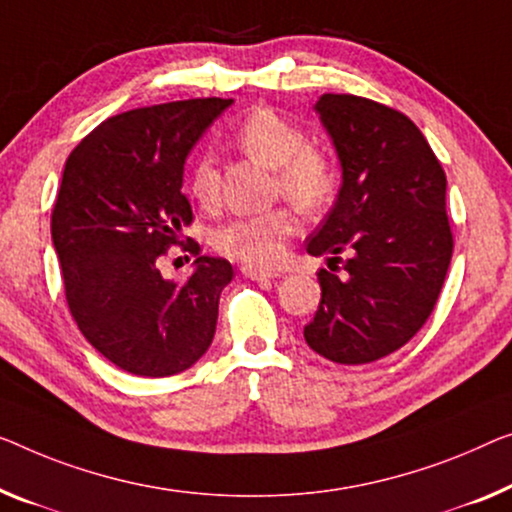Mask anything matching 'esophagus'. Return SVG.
<instances>
[{
    "mask_svg": "<svg viewBox=\"0 0 512 512\" xmlns=\"http://www.w3.org/2000/svg\"><path fill=\"white\" fill-rule=\"evenodd\" d=\"M243 276H246L248 280H273L278 278V273H269V271H259V269H253V266H243L241 269Z\"/></svg>",
    "mask_w": 512,
    "mask_h": 512,
    "instance_id": "1",
    "label": "esophagus"
}]
</instances>
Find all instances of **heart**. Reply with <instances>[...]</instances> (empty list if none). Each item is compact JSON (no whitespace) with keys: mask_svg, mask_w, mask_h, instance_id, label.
Instances as JSON below:
<instances>
[{"mask_svg":"<svg viewBox=\"0 0 512 512\" xmlns=\"http://www.w3.org/2000/svg\"><path fill=\"white\" fill-rule=\"evenodd\" d=\"M236 142L246 154L269 170H276L282 193L303 209H315L333 190V165L322 151L305 147L299 126L273 112L259 108L236 128ZM190 193L204 207L218 200V170L211 158H202L190 177ZM294 216L287 209H273L257 216L234 218L213 234V246L239 262L262 266L278 264L282 246L294 232Z\"/></svg>","mask_w":512,"mask_h":512,"instance_id":"1","label":"heart"}]
</instances>
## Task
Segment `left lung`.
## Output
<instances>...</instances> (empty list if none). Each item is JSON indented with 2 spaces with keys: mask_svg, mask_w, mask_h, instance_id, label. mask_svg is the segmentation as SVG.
<instances>
[{
  "mask_svg": "<svg viewBox=\"0 0 512 512\" xmlns=\"http://www.w3.org/2000/svg\"><path fill=\"white\" fill-rule=\"evenodd\" d=\"M312 110L342 183L305 250L329 269L347 252L350 276L319 271L322 301L303 338L333 363H370L414 338L439 299L453 255L446 174L414 121L386 105L324 94Z\"/></svg>",
  "mask_w": 512,
  "mask_h": 512,
  "instance_id": "8db88e82",
  "label": "left lung"
}]
</instances>
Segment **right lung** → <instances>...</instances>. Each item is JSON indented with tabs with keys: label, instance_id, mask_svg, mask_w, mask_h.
<instances>
[{
	"label": "right lung",
	"instance_id": "1",
	"mask_svg": "<svg viewBox=\"0 0 512 512\" xmlns=\"http://www.w3.org/2000/svg\"><path fill=\"white\" fill-rule=\"evenodd\" d=\"M232 103L193 98L121 112L64 165L52 243L68 308L89 345L131 375H177L211 347L232 264L200 255L174 285L156 262L193 220L181 193L186 158Z\"/></svg>",
	"mask_w": 512,
	"mask_h": 512
}]
</instances>
